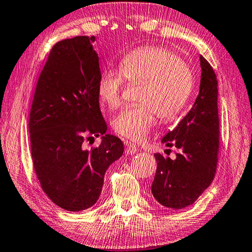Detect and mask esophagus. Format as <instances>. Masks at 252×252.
<instances>
[{"mask_svg": "<svg viewBox=\"0 0 252 252\" xmlns=\"http://www.w3.org/2000/svg\"><path fill=\"white\" fill-rule=\"evenodd\" d=\"M126 144V148H125V153L127 155H133L136 152H137V148L134 144H130V143H125Z\"/></svg>", "mask_w": 252, "mask_h": 252, "instance_id": "34e87169", "label": "esophagus"}]
</instances>
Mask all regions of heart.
Instances as JSON below:
<instances>
[{"instance_id": "heart-1", "label": "heart", "mask_w": 252, "mask_h": 252, "mask_svg": "<svg viewBox=\"0 0 252 252\" xmlns=\"http://www.w3.org/2000/svg\"><path fill=\"white\" fill-rule=\"evenodd\" d=\"M126 79L143 83L139 104L123 107L113 118L115 133L134 142L144 139L155 125L157 115L161 121H173L186 106L193 88V74L186 62L174 51L162 46H142L131 51L119 62V69L101 73L97 93L110 108L121 104Z\"/></svg>"}]
</instances>
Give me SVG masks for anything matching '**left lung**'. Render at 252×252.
Instances as JSON below:
<instances>
[{"label": "left lung", "mask_w": 252, "mask_h": 252, "mask_svg": "<svg viewBox=\"0 0 252 252\" xmlns=\"http://www.w3.org/2000/svg\"><path fill=\"white\" fill-rule=\"evenodd\" d=\"M200 88L195 104L178 126L161 139L168 147L179 149L176 159L159 153L154 155L157 170L152 192L167 208L183 209L192 205L213 183L217 169L218 82L204 56H200Z\"/></svg>", "instance_id": "obj_1"}]
</instances>
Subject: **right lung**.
<instances>
[{"label":"right lung","mask_w":252,"mask_h":252,"mask_svg":"<svg viewBox=\"0 0 252 252\" xmlns=\"http://www.w3.org/2000/svg\"><path fill=\"white\" fill-rule=\"evenodd\" d=\"M95 36L57 42L39 74L30 112L31 153L43 191L61 208L81 211L98 200L106 170L124 144L105 134L97 85L99 59ZM103 135L90 151L85 142Z\"/></svg>","instance_id":"1"}]
</instances>
